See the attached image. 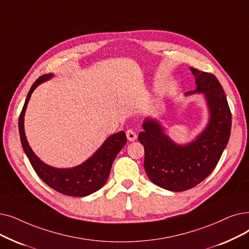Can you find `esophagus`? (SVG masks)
Segmentation results:
<instances>
[{
  "label": "esophagus",
  "instance_id": "esophagus-1",
  "mask_svg": "<svg viewBox=\"0 0 249 249\" xmlns=\"http://www.w3.org/2000/svg\"><path fill=\"white\" fill-rule=\"evenodd\" d=\"M126 136H127V139L129 140V142H134V140H136V138H137V135L134 132L133 129H128V130L126 131Z\"/></svg>",
  "mask_w": 249,
  "mask_h": 249
}]
</instances>
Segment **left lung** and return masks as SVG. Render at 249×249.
Here are the masks:
<instances>
[{
  "label": "left lung",
  "mask_w": 249,
  "mask_h": 249,
  "mask_svg": "<svg viewBox=\"0 0 249 249\" xmlns=\"http://www.w3.org/2000/svg\"><path fill=\"white\" fill-rule=\"evenodd\" d=\"M196 89L186 94L204 93L210 120L192 142L179 145L165 133L164 128L147 118L138 134L144 147V170L156 185L170 191H185L196 186L217 166L229 142L232 117L221 83L212 73L190 68Z\"/></svg>",
  "instance_id": "left-lung-1"
}]
</instances>
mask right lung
Masks as SVG:
<instances>
[{
    "label": "right lung",
    "instance_id": "right-lung-1",
    "mask_svg": "<svg viewBox=\"0 0 249 249\" xmlns=\"http://www.w3.org/2000/svg\"><path fill=\"white\" fill-rule=\"evenodd\" d=\"M53 77V74H45L32 84L26 96L22 111L19 116V134L23 150L38 177L53 190L65 196L82 197L101 189L110 175L112 164L119 151L126 144L127 137L120 131L107 138L103 145L86 160L83 164L69 168L58 169L48 166L41 161L30 148L24 132V114L31 93L44 81Z\"/></svg>",
    "mask_w": 249,
    "mask_h": 249
}]
</instances>
